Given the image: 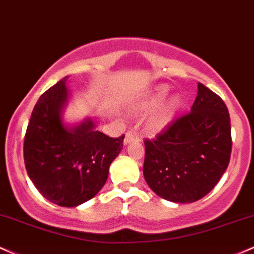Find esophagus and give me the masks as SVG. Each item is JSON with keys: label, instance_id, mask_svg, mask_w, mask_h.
<instances>
[{"label": "esophagus", "instance_id": "obj_1", "mask_svg": "<svg viewBox=\"0 0 254 254\" xmlns=\"http://www.w3.org/2000/svg\"><path fill=\"white\" fill-rule=\"evenodd\" d=\"M140 140V135H139L138 132L135 130H128L126 133V136H125V144H128L130 141H139Z\"/></svg>", "mask_w": 254, "mask_h": 254}]
</instances>
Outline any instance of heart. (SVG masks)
<instances>
[{"label": "heart", "mask_w": 254, "mask_h": 254, "mask_svg": "<svg viewBox=\"0 0 254 254\" xmlns=\"http://www.w3.org/2000/svg\"><path fill=\"white\" fill-rule=\"evenodd\" d=\"M168 92H169V87L168 86H159L155 90V92L150 96V98L145 102L142 105V109L145 110H152L158 108L159 105L164 102V99L167 98ZM181 105V97L175 95L170 97V99H168L167 103L159 109V112L153 116L151 120V128L155 130H161L172 121L174 115L179 110Z\"/></svg>", "instance_id": "obj_1"}]
</instances>
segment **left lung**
Here are the masks:
<instances>
[{
    "mask_svg": "<svg viewBox=\"0 0 254 254\" xmlns=\"http://www.w3.org/2000/svg\"><path fill=\"white\" fill-rule=\"evenodd\" d=\"M145 181L173 203H193L217 185L232 153L227 105L198 82L190 112L173 120L155 139H145Z\"/></svg>",
    "mask_w": 254,
    "mask_h": 254,
    "instance_id": "1",
    "label": "left lung"
}]
</instances>
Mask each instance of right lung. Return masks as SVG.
<instances>
[{
    "label": "right lung",
    "instance_id": "obj_1",
    "mask_svg": "<svg viewBox=\"0 0 254 254\" xmlns=\"http://www.w3.org/2000/svg\"><path fill=\"white\" fill-rule=\"evenodd\" d=\"M67 76L39 97L26 129L24 161L31 181L51 203L74 207L101 190L109 167L124 147L122 134L110 138L86 119L65 126L62 112L68 101Z\"/></svg>",
    "mask_w": 254,
    "mask_h": 254
}]
</instances>
